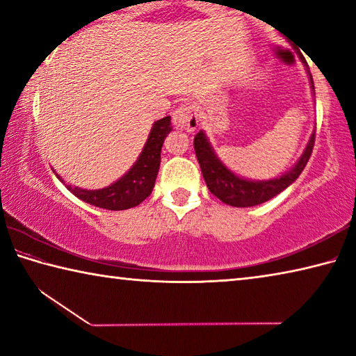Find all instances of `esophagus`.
I'll use <instances>...</instances> for the list:
<instances>
[{
    "label": "esophagus",
    "instance_id": "1",
    "mask_svg": "<svg viewBox=\"0 0 356 356\" xmlns=\"http://www.w3.org/2000/svg\"><path fill=\"white\" fill-rule=\"evenodd\" d=\"M172 122L180 130L195 131L197 125H200V114L195 105L185 104L180 105L176 111L172 113Z\"/></svg>",
    "mask_w": 356,
    "mask_h": 356
}]
</instances>
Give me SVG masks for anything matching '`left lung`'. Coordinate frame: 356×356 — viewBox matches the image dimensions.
<instances>
[{
  "label": "left lung",
  "instance_id": "1",
  "mask_svg": "<svg viewBox=\"0 0 356 356\" xmlns=\"http://www.w3.org/2000/svg\"><path fill=\"white\" fill-rule=\"evenodd\" d=\"M301 59H303V56H301ZM309 80L311 88L314 89V81H312L311 74ZM314 140L316 134L312 131L308 146H306L303 155L300 156V160L295 163L292 170H289L280 177L270 180H248L238 177L232 171H229L213 152V149L210 146L207 136L202 130L195 136L193 144H195L197 161H200L202 176L210 193L218 197L220 201L229 204L232 207H252L257 206V204L270 201L298 179L312 154Z\"/></svg>",
  "mask_w": 356,
  "mask_h": 356
}]
</instances>
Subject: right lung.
<instances>
[{"label":"right lung","mask_w":356,"mask_h":356,"mask_svg":"<svg viewBox=\"0 0 356 356\" xmlns=\"http://www.w3.org/2000/svg\"><path fill=\"white\" fill-rule=\"evenodd\" d=\"M172 130L171 118L166 116L152 125L143 152L136 163L122 177L102 190H83L78 186L67 188L81 201L106 210H125L141 204L152 193L156 174L160 170V154L166 135Z\"/></svg>","instance_id":"obj_1"}]
</instances>
